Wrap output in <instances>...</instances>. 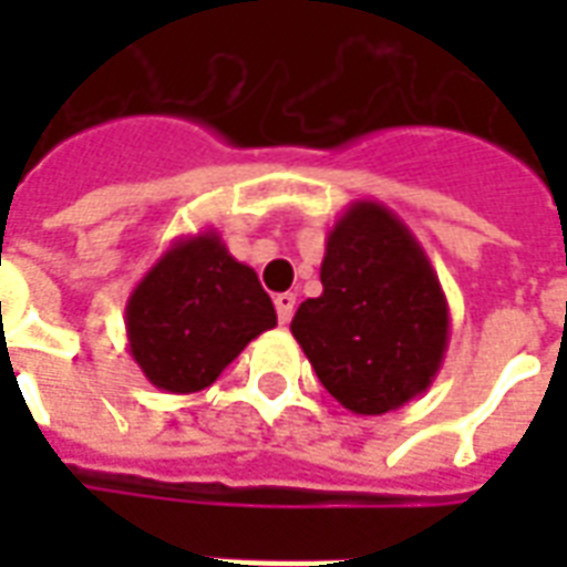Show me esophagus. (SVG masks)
<instances>
[{"mask_svg":"<svg viewBox=\"0 0 567 567\" xmlns=\"http://www.w3.org/2000/svg\"><path fill=\"white\" fill-rule=\"evenodd\" d=\"M272 303H276V312H279V321H282V324H288V321H291V316H295L297 297H295V295H288V291H285V295H276V300H272Z\"/></svg>","mask_w":567,"mask_h":567,"instance_id":"34e87169","label":"esophagus"}]
</instances>
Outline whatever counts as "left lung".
Here are the masks:
<instances>
[{
	"instance_id": "1",
	"label": "left lung",
	"mask_w": 567,
	"mask_h": 567,
	"mask_svg": "<svg viewBox=\"0 0 567 567\" xmlns=\"http://www.w3.org/2000/svg\"><path fill=\"white\" fill-rule=\"evenodd\" d=\"M321 288L297 307L291 333L346 410L382 416L431 389L450 346V303L389 206L358 199L333 221Z\"/></svg>"
}]
</instances>
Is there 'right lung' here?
<instances>
[{
    "mask_svg": "<svg viewBox=\"0 0 567 567\" xmlns=\"http://www.w3.org/2000/svg\"><path fill=\"white\" fill-rule=\"evenodd\" d=\"M127 346L145 380L169 394L209 389L255 337L276 328L258 272L218 230L178 236L130 291Z\"/></svg>",
    "mask_w": 567,
    "mask_h": 567,
    "instance_id": "right-lung-1",
    "label": "right lung"
}]
</instances>
